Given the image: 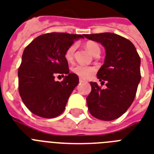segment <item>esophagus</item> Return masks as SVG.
Returning <instances> with one entry per match:
<instances>
[{
  "label": "esophagus",
  "instance_id": "34e87169",
  "mask_svg": "<svg viewBox=\"0 0 154 154\" xmlns=\"http://www.w3.org/2000/svg\"><path fill=\"white\" fill-rule=\"evenodd\" d=\"M79 82H81V83H82V82H85V80L83 79V78H82V77H81V78H79Z\"/></svg>",
  "mask_w": 154,
  "mask_h": 154
}]
</instances>
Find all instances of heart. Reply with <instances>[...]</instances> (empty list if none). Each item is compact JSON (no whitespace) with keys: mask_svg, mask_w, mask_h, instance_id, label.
I'll use <instances>...</instances> for the list:
<instances>
[{"mask_svg":"<svg viewBox=\"0 0 154 154\" xmlns=\"http://www.w3.org/2000/svg\"><path fill=\"white\" fill-rule=\"evenodd\" d=\"M85 49L91 53L92 55H94L97 53H100V47L96 42H88L85 44ZM75 50H76V45H72L65 51V57L68 61H72V60ZM72 71L73 73L77 75L78 77L86 79V78H89L93 75V73L95 72V69L94 67H91V66L77 65L72 68Z\"/></svg>","mask_w":154,"mask_h":154,"instance_id":"heart-1","label":"heart"}]
</instances>
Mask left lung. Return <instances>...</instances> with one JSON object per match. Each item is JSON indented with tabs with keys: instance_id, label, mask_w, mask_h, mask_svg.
Masks as SVG:
<instances>
[{
	"instance_id": "obj_1",
	"label": "left lung",
	"mask_w": 154,
	"mask_h": 154,
	"mask_svg": "<svg viewBox=\"0 0 154 154\" xmlns=\"http://www.w3.org/2000/svg\"><path fill=\"white\" fill-rule=\"evenodd\" d=\"M87 39L101 43L105 49L104 64L97 73L101 89L90 82L92 90L86 98L87 105L94 117L112 121L126 112L134 101L141 81V58L134 44L112 32L84 34Z\"/></svg>"
}]
</instances>
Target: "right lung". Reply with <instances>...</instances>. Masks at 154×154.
I'll list each match as a JSON object with an SVG mask.
<instances>
[{
    "instance_id": "add662e5",
    "label": "right lung",
    "mask_w": 154,
    "mask_h": 154,
    "mask_svg": "<svg viewBox=\"0 0 154 154\" xmlns=\"http://www.w3.org/2000/svg\"><path fill=\"white\" fill-rule=\"evenodd\" d=\"M80 38H84V34L46 33L35 38L23 52L18 69L19 94L35 115L53 118L65 110L70 94L79 83L78 76L69 72L65 53ZM56 74L66 76L62 82H56Z\"/></svg>"
}]
</instances>
